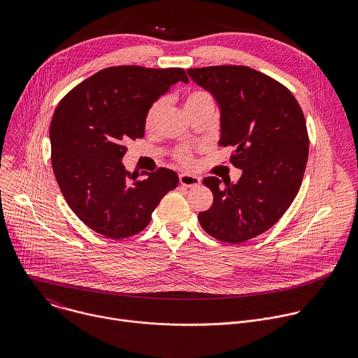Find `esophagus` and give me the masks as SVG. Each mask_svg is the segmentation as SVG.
I'll use <instances>...</instances> for the list:
<instances>
[{"label":"esophagus","instance_id":"esophagus-1","mask_svg":"<svg viewBox=\"0 0 358 358\" xmlns=\"http://www.w3.org/2000/svg\"><path fill=\"white\" fill-rule=\"evenodd\" d=\"M180 184L184 187H196L201 184V178L192 174H180Z\"/></svg>","mask_w":358,"mask_h":358}]
</instances>
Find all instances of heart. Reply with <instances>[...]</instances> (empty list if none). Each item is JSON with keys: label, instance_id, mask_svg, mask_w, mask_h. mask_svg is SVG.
<instances>
[{"label": "heart", "instance_id": "b5f03b06", "mask_svg": "<svg viewBox=\"0 0 358 358\" xmlns=\"http://www.w3.org/2000/svg\"><path fill=\"white\" fill-rule=\"evenodd\" d=\"M166 105H167V99L166 97H159L148 106V109L145 112V116H144V124H145L147 129H152L157 124ZM207 105H214V99L206 90H192L185 96V109L188 110V113L198 109V108L207 106ZM174 159L180 164H184V166L189 164L191 163V150L187 148V147L178 148L174 152Z\"/></svg>", "mask_w": 358, "mask_h": 358}]
</instances>
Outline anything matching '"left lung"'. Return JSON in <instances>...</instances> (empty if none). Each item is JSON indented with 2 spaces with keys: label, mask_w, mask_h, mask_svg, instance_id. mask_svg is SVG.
Instances as JSON below:
<instances>
[{
  "label": "left lung",
  "mask_w": 358,
  "mask_h": 358,
  "mask_svg": "<svg viewBox=\"0 0 358 358\" xmlns=\"http://www.w3.org/2000/svg\"><path fill=\"white\" fill-rule=\"evenodd\" d=\"M221 108L220 144L242 170L238 182L207 177L214 194L198 221L208 235L241 243L272 228L299 192L309 156V134L300 105L273 78L243 65L188 69Z\"/></svg>",
  "instance_id": "left-lung-1"
}]
</instances>
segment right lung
<instances>
[{"instance_id": "add662e5", "label": "right lung", "mask_w": 358, "mask_h": 358, "mask_svg": "<svg viewBox=\"0 0 358 358\" xmlns=\"http://www.w3.org/2000/svg\"><path fill=\"white\" fill-rule=\"evenodd\" d=\"M180 80L188 82L181 68L110 66L80 82L57 106L49 127L54 174L71 210L94 232L112 239L138 234L178 185L173 170L130 173L122 159L124 144L144 136L148 106Z\"/></svg>"}]
</instances>
